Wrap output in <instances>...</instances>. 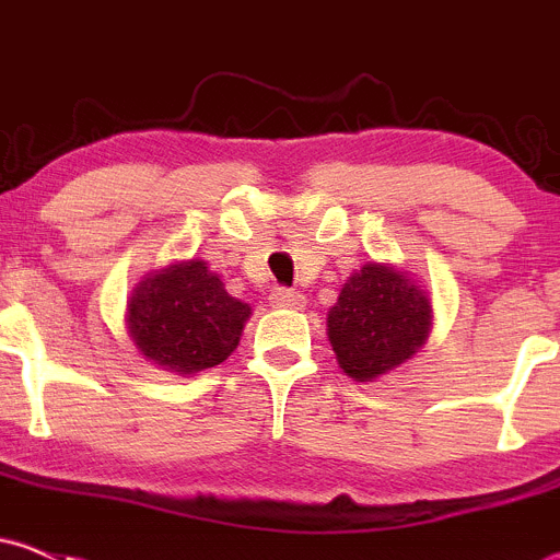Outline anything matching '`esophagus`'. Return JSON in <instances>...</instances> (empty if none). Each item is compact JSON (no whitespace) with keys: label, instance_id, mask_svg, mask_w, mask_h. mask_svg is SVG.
<instances>
[{"label":"esophagus","instance_id":"obj_1","mask_svg":"<svg viewBox=\"0 0 560 560\" xmlns=\"http://www.w3.org/2000/svg\"><path fill=\"white\" fill-rule=\"evenodd\" d=\"M303 303H306V298H303L301 292L284 290V287H276V290L270 292V306L276 308H303Z\"/></svg>","mask_w":560,"mask_h":560}]
</instances>
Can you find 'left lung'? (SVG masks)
Returning <instances> with one entry per match:
<instances>
[{
	"label": "left lung",
	"mask_w": 560,
	"mask_h": 560,
	"mask_svg": "<svg viewBox=\"0 0 560 560\" xmlns=\"http://www.w3.org/2000/svg\"><path fill=\"white\" fill-rule=\"evenodd\" d=\"M433 325L431 301L393 265L369 262L347 279L327 312V338L343 374L374 382L411 358Z\"/></svg>",
	"instance_id": "1"
}]
</instances>
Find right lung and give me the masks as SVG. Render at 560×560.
I'll use <instances>...</instances> for the list:
<instances>
[{
    "label": "right lung",
    "instance_id": "1",
    "mask_svg": "<svg viewBox=\"0 0 560 560\" xmlns=\"http://www.w3.org/2000/svg\"><path fill=\"white\" fill-rule=\"evenodd\" d=\"M252 314L202 259L145 276L129 298L127 327L145 360L175 374L224 363Z\"/></svg>",
    "mask_w": 560,
    "mask_h": 560
}]
</instances>
